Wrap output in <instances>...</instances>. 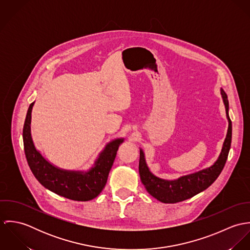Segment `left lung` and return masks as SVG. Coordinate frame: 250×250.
Returning a JSON list of instances; mask_svg holds the SVG:
<instances>
[{
  "instance_id": "1",
  "label": "left lung",
  "mask_w": 250,
  "mask_h": 250,
  "mask_svg": "<svg viewBox=\"0 0 250 250\" xmlns=\"http://www.w3.org/2000/svg\"><path fill=\"white\" fill-rule=\"evenodd\" d=\"M221 95L226 108L229 125L221 153L217 161L211 167L190 175L183 176L175 181L163 180L154 176L149 171L144 160L143 150H141L139 172L142 183L147 191L159 201L163 203H177L188 199L209 188L221 173L228 158L232 141V121L228 113L229 103L227 100V95L223 89H221Z\"/></svg>"
}]
</instances>
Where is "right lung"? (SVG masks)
Here are the masks:
<instances>
[{"mask_svg":"<svg viewBox=\"0 0 250 250\" xmlns=\"http://www.w3.org/2000/svg\"><path fill=\"white\" fill-rule=\"evenodd\" d=\"M34 103L29 107L23 128L24 150L28 165L37 181L49 190L75 201H88L97 197L107 183L118 147L123 140L108 143L87 172L67 171L55 167L37 151L31 136V115Z\"/></svg>","mask_w":250,"mask_h":250,"instance_id":"right-lung-1","label":"right lung"}]
</instances>
